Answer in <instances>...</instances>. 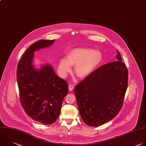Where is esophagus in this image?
<instances>
[{"label": "esophagus", "instance_id": "obj_1", "mask_svg": "<svg viewBox=\"0 0 146 146\" xmlns=\"http://www.w3.org/2000/svg\"><path fill=\"white\" fill-rule=\"evenodd\" d=\"M74 88V86L72 85V84H69L68 86V89H69V91H71Z\"/></svg>", "mask_w": 146, "mask_h": 146}]
</instances>
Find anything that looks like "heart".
<instances>
[{"instance_id":"heart-1","label":"heart","mask_w":146,"mask_h":146,"mask_svg":"<svg viewBox=\"0 0 146 146\" xmlns=\"http://www.w3.org/2000/svg\"><path fill=\"white\" fill-rule=\"evenodd\" d=\"M103 56L99 50H93L88 47H77L71 50L66 58L60 59L58 72L65 78L74 65V72L79 78L89 76L102 62Z\"/></svg>"}]
</instances>
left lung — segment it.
Masks as SVG:
<instances>
[{
    "label": "left lung",
    "mask_w": 146,
    "mask_h": 146,
    "mask_svg": "<svg viewBox=\"0 0 146 146\" xmlns=\"http://www.w3.org/2000/svg\"><path fill=\"white\" fill-rule=\"evenodd\" d=\"M116 51V61L95 70L75 87L80 116L89 126H99L112 120L122 107L128 71Z\"/></svg>",
    "instance_id": "1"
}]
</instances>
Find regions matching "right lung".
Segmentation results:
<instances>
[{"label": "right lung", "mask_w": 146, "mask_h": 146, "mask_svg": "<svg viewBox=\"0 0 146 146\" xmlns=\"http://www.w3.org/2000/svg\"><path fill=\"white\" fill-rule=\"evenodd\" d=\"M55 40H40L31 44L18 63L17 72L23 108L32 119L46 124H52L59 117L68 86L51 64L36 68L33 60L36 51L51 46Z\"/></svg>", "instance_id": "1"}]
</instances>
